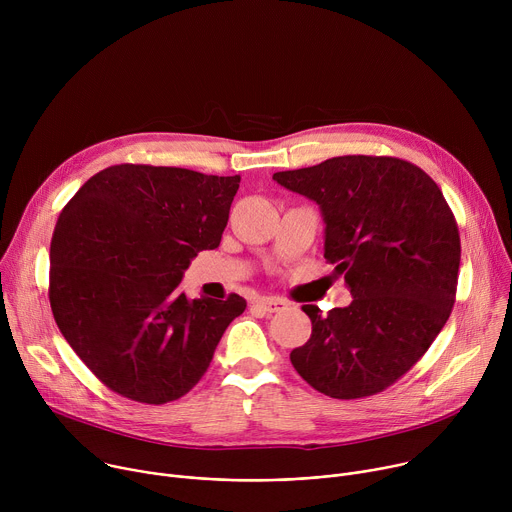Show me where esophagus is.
<instances>
[{
	"label": "esophagus",
	"instance_id": "1",
	"mask_svg": "<svg viewBox=\"0 0 512 512\" xmlns=\"http://www.w3.org/2000/svg\"><path fill=\"white\" fill-rule=\"evenodd\" d=\"M253 306H255V308H259L263 314H277V312L285 310L287 302H285V300H281V298L271 296V298H259V300H255V304H253Z\"/></svg>",
	"mask_w": 512,
	"mask_h": 512
}]
</instances>
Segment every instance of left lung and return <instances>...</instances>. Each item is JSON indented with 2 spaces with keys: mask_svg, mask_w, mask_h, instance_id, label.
<instances>
[{
  "mask_svg": "<svg viewBox=\"0 0 512 512\" xmlns=\"http://www.w3.org/2000/svg\"><path fill=\"white\" fill-rule=\"evenodd\" d=\"M273 180L320 206L324 259L354 298L328 316L302 306L312 336L291 364L334 399L385 391L427 352L456 302L462 249L442 190L389 156L330 158Z\"/></svg>",
  "mask_w": 512,
  "mask_h": 512,
  "instance_id": "1",
  "label": "left lung"
}]
</instances>
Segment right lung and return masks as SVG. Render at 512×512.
I'll list each match as a JSON object with an SVG mask.
<instances>
[{
	"mask_svg": "<svg viewBox=\"0 0 512 512\" xmlns=\"http://www.w3.org/2000/svg\"><path fill=\"white\" fill-rule=\"evenodd\" d=\"M241 176L119 164L62 208L50 243L48 298L66 342L111 391L162 405L206 373L247 302L188 300L190 261L216 249Z\"/></svg>",
	"mask_w": 512,
	"mask_h": 512,
	"instance_id": "obj_1",
	"label": "right lung"
}]
</instances>
